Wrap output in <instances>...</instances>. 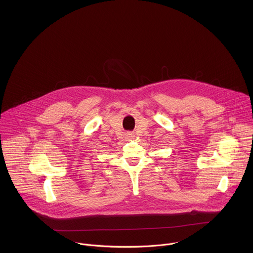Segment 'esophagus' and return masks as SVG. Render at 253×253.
<instances>
[{
  "label": "esophagus",
  "mask_w": 253,
  "mask_h": 253,
  "mask_svg": "<svg viewBox=\"0 0 253 253\" xmlns=\"http://www.w3.org/2000/svg\"><path fill=\"white\" fill-rule=\"evenodd\" d=\"M127 137L129 138V139H134V137H135V135H133V134H127Z\"/></svg>",
  "instance_id": "obj_1"
}]
</instances>
